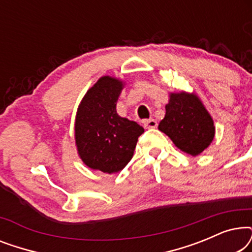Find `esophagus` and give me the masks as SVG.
Segmentation results:
<instances>
[{
    "instance_id": "1",
    "label": "esophagus",
    "mask_w": 252,
    "mask_h": 252,
    "mask_svg": "<svg viewBox=\"0 0 252 252\" xmlns=\"http://www.w3.org/2000/svg\"><path fill=\"white\" fill-rule=\"evenodd\" d=\"M143 124H144V127H146V128H148V129H150V128H156V127H157V122H156V120H155V119L144 120Z\"/></svg>"
}]
</instances>
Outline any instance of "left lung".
Returning <instances> with one entry per match:
<instances>
[{
    "label": "left lung",
    "instance_id": "8db88e82",
    "mask_svg": "<svg viewBox=\"0 0 252 252\" xmlns=\"http://www.w3.org/2000/svg\"><path fill=\"white\" fill-rule=\"evenodd\" d=\"M166 113L158 128L166 134L179 149L191 156L204 151L215 137L213 120L196 95L171 94Z\"/></svg>",
    "mask_w": 252,
    "mask_h": 252
}]
</instances>
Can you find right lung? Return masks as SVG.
Here are the masks:
<instances>
[{
	"label": "right lung",
	"mask_w": 252,
	"mask_h": 252,
	"mask_svg": "<svg viewBox=\"0 0 252 252\" xmlns=\"http://www.w3.org/2000/svg\"><path fill=\"white\" fill-rule=\"evenodd\" d=\"M122 89L118 79L102 77L86 93L75 118L79 156L88 167L109 174L128 164L137 139L144 132L139 124L117 113Z\"/></svg>",
	"instance_id": "1"
}]
</instances>
